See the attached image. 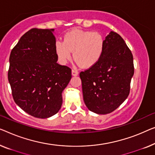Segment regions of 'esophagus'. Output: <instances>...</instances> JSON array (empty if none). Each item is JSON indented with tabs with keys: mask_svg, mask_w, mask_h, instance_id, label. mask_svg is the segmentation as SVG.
I'll use <instances>...</instances> for the list:
<instances>
[{
	"mask_svg": "<svg viewBox=\"0 0 155 155\" xmlns=\"http://www.w3.org/2000/svg\"><path fill=\"white\" fill-rule=\"evenodd\" d=\"M78 71L76 70H72V75L73 76H77L78 75Z\"/></svg>",
	"mask_w": 155,
	"mask_h": 155,
	"instance_id": "obj_1",
	"label": "esophagus"
}]
</instances>
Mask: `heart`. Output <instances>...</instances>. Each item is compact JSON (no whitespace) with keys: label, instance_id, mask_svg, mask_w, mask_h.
<instances>
[{"label":"heart","instance_id":"heart-1","mask_svg":"<svg viewBox=\"0 0 155 155\" xmlns=\"http://www.w3.org/2000/svg\"><path fill=\"white\" fill-rule=\"evenodd\" d=\"M105 48L104 37L98 32L73 29L64 35V41L55 42V52L59 61L66 64L73 57L83 68L94 66L101 59Z\"/></svg>","mask_w":155,"mask_h":155}]
</instances>
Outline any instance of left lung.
<instances>
[{"instance_id": "8db88e82", "label": "left lung", "mask_w": 155, "mask_h": 155, "mask_svg": "<svg viewBox=\"0 0 155 155\" xmlns=\"http://www.w3.org/2000/svg\"><path fill=\"white\" fill-rule=\"evenodd\" d=\"M105 40L100 61L80 73L85 105L101 115L112 113L127 99L134 73L133 55L122 38L110 31Z\"/></svg>"}]
</instances>
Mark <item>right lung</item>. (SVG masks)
I'll use <instances>...</instances> for the list:
<instances>
[{
  "label": "right lung",
  "mask_w": 155,
  "mask_h": 155,
  "mask_svg": "<svg viewBox=\"0 0 155 155\" xmlns=\"http://www.w3.org/2000/svg\"><path fill=\"white\" fill-rule=\"evenodd\" d=\"M54 29L32 28L11 51L8 81L15 102L37 118L57 114L62 92L71 79V69L57 64Z\"/></svg>",
  "instance_id": "add662e5"
}]
</instances>
